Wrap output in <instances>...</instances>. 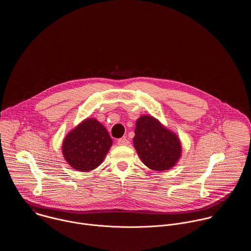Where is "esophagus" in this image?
Here are the masks:
<instances>
[{
    "mask_svg": "<svg viewBox=\"0 0 251 251\" xmlns=\"http://www.w3.org/2000/svg\"><path fill=\"white\" fill-rule=\"evenodd\" d=\"M117 144L119 146H127V145H129V141L126 138H121L117 141Z\"/></svg>",
    "mask_w": 251,
    "mask_h": 251,
    "instance_id": "34e87169",
    "label": "esophagus"
}]
</instances>
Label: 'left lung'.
Listing matches in <instances>:
<instances>
[{"label":"left lung","mask_w":251,"mask_h":251,"mask_svg":"<svg viewBox=\"0 0 251 251\" xmlns=\"http://www.w3.org/2000/svg\"><path fill=\"white\" fill-rule=\"evenodd\" d=\"M133 143L144 164L152 171H168L181 156V143L176 134L150 115L137 120Z\"/></svg>","instance_id":"8db88e82"}]
</instances>
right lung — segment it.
Segmentation results:
<instances>
[{"instance_id": "add662e5", "label": "right lung", "mask_w": 251, "mask_h": 251, "mask_svg": "<svg viewBox=\"0 0 251 251\" xmlns=\"http://www.w3.org/2000/svg\"><path fill=\"white\" fill-rule=\"evenodd\" d=\"M111 146L105 127L97 119L88 118L65 137L62 152L74 170L90 172L100 165Z\"/></svg>"}]
</instances>
